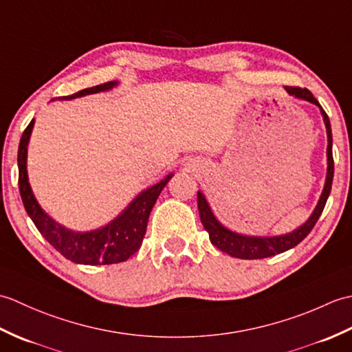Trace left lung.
<instances>
[{"mask_svg": "<svg viewBox=\"0 0 352 352\" xmlns=\"http://www.w3.org/2000/svg\"><path fill=\"white\" fill-rule=\"evenodd\" d=\"M286 91L290 95L296 96V98H301V100L316 104V106H319V109H320V113H322V116H324V122L327 126V136H328V146H327L328 169H327L325 188L322 190V195H320V199L315 208V212H313V214L310 216V219L298 230L292 231V233L284 234V236H276V237H250V236H242V234L233 233V231H230L228 228L221 226L218 219L213 216L203 193L198 192L199 218H201V222H203L206 231L208 233V237H210V242L222 252L230 254L231 257L248 258V260L266 258V257L275 256V254H280V252L294 248V246H296L301 241H304V239L309 236L311 228L315 227V223L318 222L319 216H320V213H322L324 207L327 204L328 195H330V192H331L333 175H334V160H333V136H331L330 119H328V115L325 113V110L320 107L319 101L315 98V96H313V94L309 91V89L296 87V86H286Z\"/></svg>", "mask_w": 352, "mask_h": 352, "instance_id": "left-lung-1", "label": "left lung"}]
</instances>
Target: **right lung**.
I'll list each match as a JSON object with an SVG mask.
<instances>
[{
    "instance_id": "obj_1",
    "label": "right lung",
    "mask_w": 352,
    "mask_h": 352,
    "mask_svg": "<svg viewBox=\"0 0 352 352\" xmlns=\"http://www.w3.org/2000/svg\"><path fill=\"white\" fill-rule=\"evenodd\" d=\"M116 81H107L94 87L83 89L74 95L58 96L60 100H72L78 96H85L89 94H96L102 91H109L116 86ZM34 121L27 125V129L22 133L18 149V168H19V193L24 203L25 210L30 218L34 222L39 233L47 239L50 245L62 254L63 257L80 265H111L121 263L136 252L144 236L146 233V223L149 213L159 198L160 192L172 178V174L168 175L160 183L154 184L153 188L142 192L133 203L125 208L121 216H118L115 221L107 223L106 227L89 231V233H76L68 228L62 227L54 219L45 213L41 206L37 204L32 188L28 184L27 175V145L30 134H32Z\"/></svg>"
}]
</instances>
